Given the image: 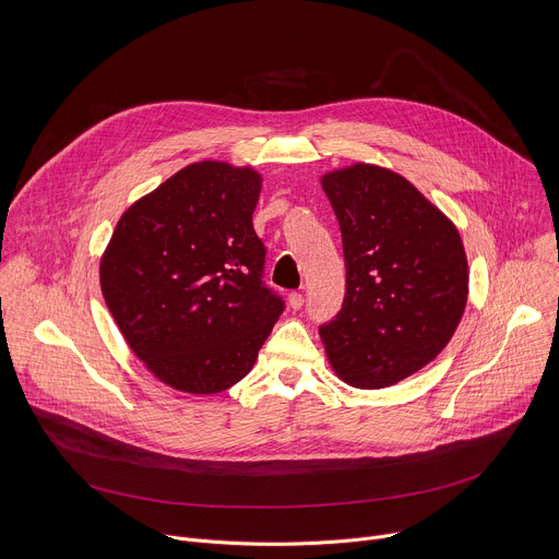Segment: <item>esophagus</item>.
<instances>
[{
    "mask_svg": "<svg viewBox=\"0 0 559 559\" xmlns=\"http://www.w3.org/2000/svg\"><path fill=\"white\" fill-rule=\"evenodd\" d=\"M287 300H289V307H292V309H300V307L305 305V296H302L300 292H292V294L287 296Z\"/></svg>",
    "mask_w": 559,
    "mask_h": 559,
    "instance_id": "obj_1",
    "label": "esophagus"
}]
</instances>
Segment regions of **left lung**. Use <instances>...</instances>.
<instances>
[{
	"instance_id": "8db88e82",
	"label": "left lung",
	"mask_w": 559,
	"mask_h": 559,
	"mask_svg": "<svg viewBox=\"0 0 559 559\" xmlns=\"http://www.w3.org/2000/svg\"><path fill=\"white\" fill-rule=\"evenodd\" d=\"M323 190L341 225L347 292L321 338L347 384L382 389L423 369L451 341L468 294L462 238L386 168L330 173Z\"/></svg>"
}]
</instances>
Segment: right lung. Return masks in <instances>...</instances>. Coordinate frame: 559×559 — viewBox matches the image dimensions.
<instances>
[{
  "instance_id": "right-lung-1",
  "label": "right lung",
  "mask_w": 559,
  "mask_h": 559,
  "mask_svg": "<svg viewBox=\"0 0 559 559\" xmlns=\"http://www.w3.org/2000/svg\"><path fill=\"white\" fill-rule=\"evenodd\" d=\"M261 175L201 162L130 205L102 259L126 343L173 389L218 393L250 373L285 309L265 285L252 214Z\"/></svg>"
}]
</instances>
